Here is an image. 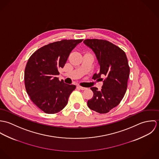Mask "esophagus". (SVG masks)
Returning a JSON list of instances; mask_svg holds the SVG:
<instances>
[{
  "mask_svg": "<svg viewBox=\"0 0 159 159\" xmlns=\"http://www.w3.org/2000/svg\"><path fill=\"white\" fill-rule=\"evenodd\" d=\"M78 87L80 89H81V90H86L87 88H84V87H82V86H78Z\"/></svg>",
  "mask_w": 159,
  "mask_h": 159,
  "instance_id": "obj_1",
  "label": "esophagus"
}]
</instances>
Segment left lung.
<instances>
[{"instance_id": "left-lung-1", "label": "left lung", "mask_w": 159, "mask_h": 159, "mask_svg": "<svg viewBox=\"0 0 159 159\" xmlns=\"http://www.w3.org/2000/svg\"><path fill=\"white\" fill-rule=\"evenodd\" d=\"M83 42L94 52L100 66L99 72L92 79L103 80L100 91L91 88L93 95L88 101V106L99 113H108L120 103L127 91L130 67L126 54L107 40L86 39ZM103 76L104 80L101 78Z\"/></svg>"}]
</instances>
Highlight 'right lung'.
I'll use <instances>...</instances> for the list:
<instances>
[{
	"label": "right lung",
	"instance_id": "add662e5",
	"mask_svg": "<svg viewBox=\"0 0 159 159\" xmlns=\"http://www.w3.org/2000/svg\"><path fill=\"white\" fill-rule=\"evenodd\" d=\"M83 40H62L45 45L29 57L24 71V83L32 102L47 114L61 111L68 103L76 86L67 84L56 75L68 56Z\"/></svg>",
	"mask_w": 159,
	"mask_h": 159
}]
</instances>
